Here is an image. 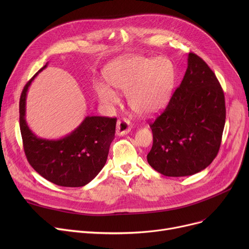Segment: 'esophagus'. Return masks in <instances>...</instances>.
I'll use <instances>...</instances> for the list:
<instances>
[{
  "label": "esophagus",
  "mask_w": 249,
  "mask_h": 249,
  "mask_svg": "<svg viewBox=\"0 0 249 249\" xmlns=\"http://www.w3.org/2000/svg\"><path fill=\"white\" fill-rule=\"evenodd\" d=\"M131 129H132V125H131V123H130L129 120L125 119V118L118 120L117 128H116L117 135H119V136L125 135V134H127V133L131 131Z\"/></svg>",
  "instance_id": "obj_1"
}]
</instances>
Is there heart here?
<instances>
[{"label":"heart","instance_id":"1","mask_svg":"<svg viewBox=\"0 0 249 249\" xmlns=\"http://www.w3.org/2000/svg\"><path fill=\"white\" fill-rule=\"evenodd\" d=\"M105 77L114 89L127 93L128 105L134 112L151 115L161 110L171 97L176 70L166 57L127 56L111 63ZM96 91L105 104H115L119 100L106 85L98 84Z\"/></svg>","mask_w":249,"mask_h":249}]
</instances>
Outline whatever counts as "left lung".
<instances>
[{"label":"left lung","instance_id":"obj_1","mask_svg":"<svg viewBox=\"0 0 249 249\" xmlns=\"http://www.w3.org/2000/svg\"><path fill=\"white\" fill-rule=\"evenodd\" d=\"M226 119L225 98L213 71L190 52L188 69L166 108L149 124L152 168L166 177L197 174L217 156Z\"/></svg>","mask_w":249,"mask_h":249}]
</instances>
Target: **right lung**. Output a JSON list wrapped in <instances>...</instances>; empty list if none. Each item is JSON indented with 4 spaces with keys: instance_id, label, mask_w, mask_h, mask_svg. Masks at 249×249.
I'll use <instances>...</instances> for the list:
<instances>
[{
    "instance_id": "right-lung-1",
    "label": "right lung",
    "mask_w": 249,
    "mask_h": 249,
    "mask_svg": "<svg viewBox=\"0 0 249 249\" xmlns=\"http://www.w3.org/2000/svg\"><path fill=\"white\" fill-rule=\"evenodd\" d=\"M45 68L46 65L38 72ZM36 74L25 85L19 104L20 130L26 158L39 175L53 184L83 187L95 178L106 163L115 137L117 119L88 116L71 134L61 139L37 137L25 120L26 96Z\"/></svg>"
}]
</instances>
